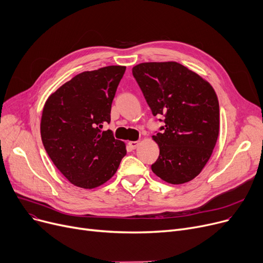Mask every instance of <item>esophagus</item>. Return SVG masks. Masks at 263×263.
<instances>
[{
    "label": "esophagus",
    "mask_w": 263,
    "mask_h": 263,
    "mask_svg": "<svg viewBox=\"0 0 263 263\" xmlns=\"http://www.w3.org/2000/svg\"><path fill=\"white\" fill-rule=\"evenodd\" d=\"M128 145H129L132 148H136L137 146L139 145V141H129V142H128Z\"/></svg>",
    "instance_id": "esophagus-1"
}]
</instances>
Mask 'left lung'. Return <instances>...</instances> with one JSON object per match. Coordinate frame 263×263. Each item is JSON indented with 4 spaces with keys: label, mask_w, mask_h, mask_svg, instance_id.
Segmentation results:
<instances>
[{
    "label": "left lung",
    "mask_w": 263,
    "mask_h": 263,
    "mask_svg": "<svg viewBox=\"0 0 263 263\" xmlns=\"http://www.w3.org/2000/svg\"><path fill=\"white\" fill-rule=\"evenodd\" d=\"M153 116H164L153 136L159 156L152 171L170 184L195 179L210 159L219 134V105L212 85L177 62H149L133 67Z\"/></svg>",
    "instance_id": "obj_1"
}]
</instances>
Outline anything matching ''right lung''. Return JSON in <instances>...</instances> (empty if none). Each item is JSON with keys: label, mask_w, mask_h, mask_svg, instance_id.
Instances as JSON below:
<instances>
[{"label": "right lung", "mask_w": 263, "mask_h": 263, "mask_svg": "<svg viewBox=\"0 0 263 263\" xmlns=\"http://www.w3.org/2000/svg\"><path fill=\"white\" fill-rule=\"evenodd\" d=\"M125 66L83 71L49 96L43 109L41 135L49 157L73 185L91 190L115 176L126 155L111 130V105Z\"/></svg>", "instance_id": "add662e5"}]
</instances>
